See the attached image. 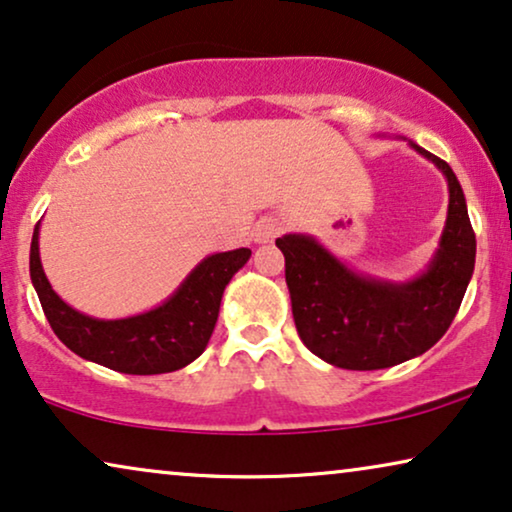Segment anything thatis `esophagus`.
I'll list each match as a JSON object with an SVG mask.
<instances>
[{
    "label": "esophagus",
    "mask_w": 512,
    "mask_h": 512,
    "mask_svg": "<svg viewBox=\"0 0 512 512\" xmlns=\"http://www.w3.org/2000/svg\"><path fill=\"white\" fill-rule=\"evenodd\" d=\"M284 223L277 219V216H263V219L256 221L254 226V242L256 244H270L275 237L282 233Z\"/></svg>",
    "instance_id": "34e87169"
}]
</instances>
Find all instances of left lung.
I'll use <instances>...</instances> for the list:
<instances>
[{
  "instance_id": "8db88e82",
  "label": "left lung",
  "mask_w": 512,
  "mask_h": 512,
  "mask_svg": "<svg viewBox=\"0 0 512 512\" xmlns=\"http://www.w3.org/2000/svg\"><path fill=\"white\" fill-rule=\"evenodd\" d=\"M403 142L443 172L450 193L438 249L419 275L391 282L349 268L312 235L277 237L300 340L335 368L380 370L424 354L450 328L473 277L475 233L457 174Z\"/></svg>"
}]
</instances>
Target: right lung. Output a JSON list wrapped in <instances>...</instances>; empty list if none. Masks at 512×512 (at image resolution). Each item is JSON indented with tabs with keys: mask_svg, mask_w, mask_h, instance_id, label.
<instances>
[{
	"mask_svg": "<svg viewBox=\"0 0 512 512\" xmlns=\"http://www.w3.org/2000/svg\"><path fill=\"white\" fill-rule=\"evenodd\" d=\"M39 226L41 221L32 235L30 277L53 333L81 359L125 375L172 373L198 359L214 333L223 291L251 256L247 247L209 254L160 305L132 317L97 319L53 291L39 256Z\"/></svg>",
	"mask_w": 512,
	"mask_h": 512,
	"instance_id": "obj_1",
	"label": "right lung"
}]
</instances>
